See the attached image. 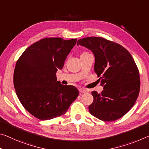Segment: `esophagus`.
Returning a JSON list of instances; mask_svg holds the SVG:
<instances>
[{
	"label": "esophagus",
	"mask_w": 149,
	"mask_h": 149,
	"mask_svg": "<svg viewBox=\"0 0 149 149\" xmlns=\"http://www.w3.org/2000/svg\"><path fill=\"white\" fill-rule=\"evenodd\" d=\"M79 91L80 93H86V92L87 91V90H86V89H84V88H79Z\"/></svg>",
	"instance_id": "esophagus-1"
}]
</instances>
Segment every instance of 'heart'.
Returning <instances> with one entry per match:
<instances>
[{
  "label": "heart",
  "mask_w": 149,
  "mask_h": 149,
  "mask_svg": "<svg viewBox=\"0 0 149 149\" xmlns=\"http://www.w3.org/2000/svg\"><path fill=\"white\" fill-rule=\"evenodd\" d=\"M84 53H86V52H84ZM83 54H84V53H83Z\"/></svg>",
  "instance_id": "b5f03b06"
}]
</instances>
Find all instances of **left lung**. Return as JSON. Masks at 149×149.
Wrapping results in <instances>:
<instances>
[{
    "instance_id": "left-lung-1",
    "label": "left lung",
    "mask_w": 149,
    "mask_h": 149,
    "mask_svg": "<svg viewBox=\"0 0 149 149\" xmlns=\"http://www.w3.org/2000/svg\"><path fill=\"white\" fill-rule=\"evenodd\" d=\"M95 56L94 70L103 90L91 92L93 102L89 106L93 116L103 121H113L133 107L140 91V75L134 59L121 45L101 37L77 40Z\"/></svg>"
}]
</instances>
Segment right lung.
I'll use <instances>...</instances> for the list:
<instances>
[{"label":"right lung","mask_w":149,"mask_h":149,"mask_svg":"<svg viewBox=\"0 0 149 149\" xmlns=\"http://www.w3.org/2000/svg\"><path fill=\"white\" fill-rule=\"evenodd\" d=\"M77 39L45 38L28 47L18 58L14 72V86L21 104L40 120H49L66 113L79 91L57 81Z\"/></svg>","instance_id":"obj_1"}]
</instances>
